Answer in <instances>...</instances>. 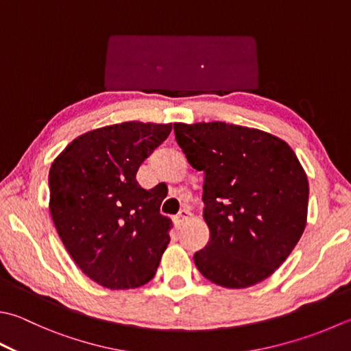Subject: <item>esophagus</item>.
I'll return each instance as SVG.
<instances>
[{"label":"esophagus","mask_w":351,"mask_h":351,"mask_svg":"<svg viewBox=\"0 0 351 351\" xmlns=\"http://www.w3.org/2000/svg\"><path fill=\"white\" fill-rule=\"evenodd\" d=\"M191 217H193V214H191L188 209H182L180 213L177 214L176 218H177V223L178 224H183V223H186L188 220H191Z\"/></svg>","instance_id":"34e87169"}]
</instances>
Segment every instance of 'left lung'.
I'll return each instance as SVG.
<instances>
[{
	"label": "left lung",
	"instance_id": "1",
	"mask_svg": "<svg viewBox=\"0 0 351 351\" xmlns=\"http://www.w3.org/2000/svg\"><path fill=\"white\" fill-rule=\"evenodd\" d=\"M191 167L204 173L210 240L194 255L204 278L228 289L266 280L306 229L308 180L293 149L266 131L224 122L174 123Z\"/></svg>",
	"mask_w": 351,
	"mask_h": 351
}]
</instances>
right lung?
Listing matches in <instances>:
<instances>
[{"label":"right lung","instance_id":"add662e5","mask_svg":"<svg viewBox=\"0 0 351 351\" xmlns=\"http://www.w3.org/2000/svg\"><path fill=\"white\" fill-rule=\"evenodd\" d=\"M173 123L123 122L70 142L49 173L50 214L77 267L111 290L134 289L157 272L173 221L163 197L136 180Z\"/></svg>","mask_w":351,"mask_h":351}]
</instances>
